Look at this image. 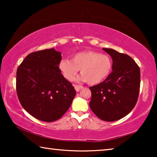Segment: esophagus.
Wrapping results in <instances>:
<instances>
[{
  "mask_svg": "<svg viewBox=\"0 0 157 157\" xmlns=\"http://www.w3.org/2000/svg\"><path fill=\"white\" fill-rule=\"evenodd\" d=\"M74 87H75V89L77 92H78L80 91V89L83 88V86H80V85H74Z\"/></svg>",
  "mask_w": 157,
  "mask_h": 157,
  "instance_id": "34e87169",
  "label": "esophagus"
}]
</instances>
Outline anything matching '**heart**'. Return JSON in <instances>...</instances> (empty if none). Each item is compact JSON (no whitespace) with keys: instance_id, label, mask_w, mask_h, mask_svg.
Instances as JSON below:
<instances>
[{"instance_id":"b5f03b06","label":"heart","mask_w":157,"mask_h":157,"mask_svg":"<svg viewBox=\"0 0 157 157\" xmlns=\"http://www.w3.org/2000/svg\"><path fill=\"white\" fill-rule=\"evenodd\" d=\"M59 71L68 80H73L80 69L79 79L94 85L102 82L109 75L113 63L107 55L93 50L79 52L71 57V59H62L59 62Z\"/></svg>"}]
</instances>
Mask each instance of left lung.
<instances>
[{
    "label": "left lung",
    "instance_id": "obj_1",
    "mask_svg": "<svg viewBox=\"0 0 157 157\" xmlns=\"http://www.w3.org/2000/svg\"><path fill=\"white\" fill-rule=\"evenodd\" d=\"M112 58L111 72L105 81L89 87V106L101 120L112 122L127 116L136 105L139 94L140 68L129 55L102 48Z\"/></svg>",
    "mask_w": 157,
    "mask_h": 157
}]
</instances>
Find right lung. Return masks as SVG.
Listing matches in <instances>:
<instances>
[{
  "mask_svg": "<svg viewBox=\"0 0 157 157\" xmlns=\"http://www.w3.org/2000/svg\"><path fill=\"white\" fill-rule=\"evenodd\" d=\"M62 53L54 48L30 53L18 67L17 92L22 107L38 120L53 122L71 107L76 91L59 69Z\"/></svg>",
  "mask_w": 157,
  "mask_h": 157,
  "instance_id": "1",
  "label": "right lung"
}]
</instances>
